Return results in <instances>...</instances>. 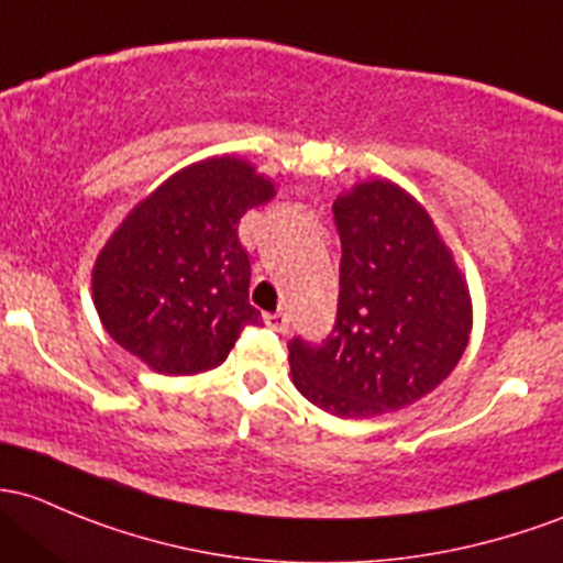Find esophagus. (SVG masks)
<instances>
[{
  "mask_svg": "<svg viewBox=\"0 0 563 563\" xmlns=\"http://www.w3.org/2000/svg\"><path fill=\"white\" fill-rule=\"evenodd\" d=\"M264 323L269 329H275V331H286L288 329V316H286V312H266Z\"/></svg>",
  "mask_w": 563,
  "mask_h": 563,
  "instance_id": "esophagus-1",
  "label": "esophagus"
}]
</instances>
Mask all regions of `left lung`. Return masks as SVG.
<instances>
[{"instance_id":"8db88e82","label":"left lung","mask_w":563,"mask_h":563,"mask_svg":"<svg viewBox=\"0 0 563 563\" xmlns=\"http://www.w3.org/2000/svg\"><path fill=\"white\" fill-rule=\"evenodd\" d=\"M334 223L336 321L327 340L288 342L294 386L340 418L410 407L464 356L470 288L429 212L396 183L353 186L336 197Z\"/></svg>"}]
</instances>
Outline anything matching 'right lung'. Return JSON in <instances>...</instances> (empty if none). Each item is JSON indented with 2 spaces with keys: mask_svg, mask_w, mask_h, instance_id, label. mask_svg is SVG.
I'll use <instances>...</instances> for the list:
<instances>
[{
  "mask_svg": "<svg viewBox=\"0 0 563 563\" xmlns=\"http://www.w3.org/2000/svg\"><path fill=\"white\" fill-rule=\"evenodd\" d=\"M272 197L251 164L216 156L142 199L93 264V305L112 340L162 375L221 364L242 329L262 323L236 227Z\"/></svg>",
  "mask_w": 563,
  "mask_h": 563,
  "instance_id": "obj_1",
  "label": "right lung"
}]
</instances>
